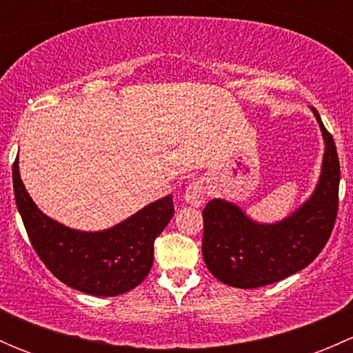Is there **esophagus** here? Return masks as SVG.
I'll return each mask as SVG.
<instances>
[{"label": "esophagus", "mask_w": 353, "mask_h": 353, "mask_svg": "<svg viewBox=\"0 0 353 353\" xmlns=\"http://www.w3.org/2000/svg\"><path fill=\"white\" fill-rule=\"evenodd\" d=\"M206 198H208V188L203 179H194L193 183H190V186L186 188V193H184L186 203L193 206H201Z\"/></svg>", "instance_id": "34e87169"}]
</instances>
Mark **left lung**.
<instances>
[{
    "mask_svg": "<svg viewBox=\"0 0 353 353\" xmlns=\"http://www.w3.org/2000/svg\"><path fill=\"white\" fill-rule=\"evenodd\" d=\"M325 159L312 196L279 223L252 222L241 208L212 199L203 210V259L212 275L237 288L280 282L311 265L328 243L338 213L340 160L318 110Z\"/></svg>",
    "mask_w": 353,
    "mask_h": 353,
    "instance_id": "1",
    "label": "left lung"
}]
</instances>
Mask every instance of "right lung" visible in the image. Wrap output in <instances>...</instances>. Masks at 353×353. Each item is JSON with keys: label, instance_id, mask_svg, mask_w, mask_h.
Returning a JSON list of instances; mask_svg holds the SVG:
<instances>
[{"label": "right lung", "instance_id": "right-lung-1", "mask_svg": "<svg viewBox=\"0 0 353 353\" xmlns=\"http://www.w3.org/2000/svg\"><path fill=\"white\" fill-rule=\"evenodd\" d=\"M13 191L32 248L49 272L74 290L112 297L140 285L154 265V243L174 215L172 196L157 199L102 232L68 229L28 196L13 162Z\"/></svg>", "mask_w": 353, "mask_h": 353}]
</instances>
